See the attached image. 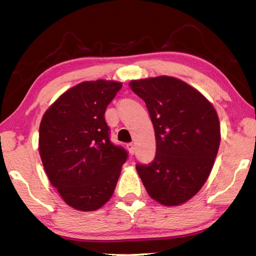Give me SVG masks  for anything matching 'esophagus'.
Returning <instances> with one entry per match:
<instances>
[{
	"label": "esophagus",
	"mask_w": 256,
	"mask_h": 256,
	"mask_svg": "<svg viewBox=\"0 0 256 256\" xmlns=\"http://www.w3.org/2000/svg\"><path fill=\"white\" fill-rule=\"evenodd\" d=\"M126 148L128 150V152L131 154H134V152H136V146H134L133 144H126Z\"/></svg>",
	"instance_id": "obj_1"
}]
</instances>
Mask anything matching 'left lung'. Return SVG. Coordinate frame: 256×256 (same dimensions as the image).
Wrapping results in <instances>:
<instances>
[{
	"label": "left lung",
	"instance_id": "obj_1",
	"mask_svg": "<svg viewBox=\"0 0 256 256\" xmlns=\"http://www.w3.org/2000/svg\"><path fill=\"white\" fill-rule=\"evenodd\" d=\"M130 88L148 108L156 157L136 164L149 196L160 204L180 206L209 177L220 144V124L212 104L193 86L172 76L132 80Z\"/></svg>",
	"mask_w": 256,
	"mask_h": 256
}]
</instances>
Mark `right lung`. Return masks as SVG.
<instances>
[{
    "label": "right lung",
    "instance_id": "1",
    "mask_svg": "<svg viewBox=\"0 0 256 256\" xmlns=\"http://www.w3.org/2000/svg\"><path fill=\"white\" fill-rule=\"evenodd\" d=\"M122 84L84 81L52 104L40 126V154L52 185L76 210L110 201L128 152L110 140L105 112Z\"/></svg>",
    "mask_w": 256,
    "mask_h": 256
}]
</instances>
